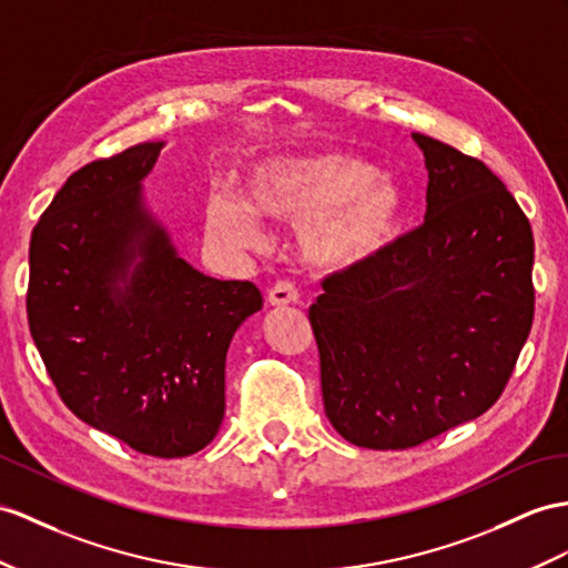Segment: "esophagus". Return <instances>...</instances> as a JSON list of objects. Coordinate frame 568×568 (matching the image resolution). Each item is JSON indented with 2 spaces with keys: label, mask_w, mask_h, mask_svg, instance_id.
I'll use <instances>...</instances> for the list:
<instances>
[{
  "label": "esophagus",
  "mask_w": 568,
  "mask_h": 568,
  "mask_svg": "<svg viewBox=\"0 0 568 568\" xmlns=\"http://www.w3.org/2000/svg\"><path fill=\"white\" fill-rule=\"evenodd\" d=\"M296 301H298V288L288 280H280L267 292L270 306H286V303H296Z\"/></svg>",
  "instance_id": "34e87169"
}]
</instances>
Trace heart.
I'll list each match as a JSON object with an SVG mask.
<instances>
[{
	"instance_id": "b5f03b06",
	"label": "heart",
	"mask_w": 568,
	"mask_h": 568,
	"mask_svg": "<svg viewBox=\"0 0 568 568\" xmlns=\"http://www.w3.org/2000/svg\"><path fill=\"white\" fill-rule=\"evenodd\" d=\"M303 226L301 245L313 265L347 270L388 243L403 216V200L388 175L347 151L270 159L247 175L245 200L214 195L206 224L236 247L262 243L260 219Z\"/></svg>"
}]
</instances>
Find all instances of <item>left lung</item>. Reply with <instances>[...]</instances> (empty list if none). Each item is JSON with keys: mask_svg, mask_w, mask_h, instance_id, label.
Instances as JSON below:
<instances>
[{"mask_svg": "<svg viewBox=\"0 0 568 568\" xmlns=\"http://www.w3.org/2000/svg\"><path fill=\"white\" fill-rule=\"evenodd\" d=\"M426 219L323 280L308 311L323 405L349 444L405 450L501 397L535 317L528 216L484 161L414 132Z\"/></svg>", "mask_w": 568, "mask_h": 568, "instance_id": "1", "label": "left lung"}]
</instances>
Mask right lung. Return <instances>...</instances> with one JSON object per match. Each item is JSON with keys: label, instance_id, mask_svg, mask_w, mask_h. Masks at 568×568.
<instances>
[{"label": "right lung", "instance_id": "right-lung-1", "mask_svg": "<svg viewBox=\"0 0 568 568\" xmlns=\"http://www.w3.org/2000/svg\"><path fill=\"white\" fill-rule=\"evenodd\" d=\"M161 142L95 159L67 178L31 233L26 313L62 403L154 458H185L224 419L229 344L262 308L253 282L180 260L140 202ZM134 254L143 262L129 286Z\"/></svg>", "mask_w": 568, "mask_h": 568}]
</instances>
